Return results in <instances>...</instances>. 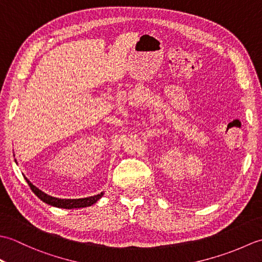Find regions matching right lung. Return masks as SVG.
I'll list each match as a JSON object with an SVG mask.
<instances>
[{"mask_svg":"<svg viewBox=\"0 0 262 262\" xmlns=\"http://www.w3.org/2000/svg\"><path fill=\"white\" fill-rule=\"evenodd\" d=\"M16 162V160H15ZM28 185L31 188V190L36 196L42 200L43 203H46L51 206H54V207H58V208H66V209H73V208H82V207H89V206H92L93 204H96L98 200L103 196V191L99 194H94V196L91 197H86V198H79V199H60L56 198L53 196H49V194L45 193L41 191L40 189H38L36 186H33L32 183L27 179Z\"/></svg>","mask_w":262,"mask_h":262,"instance_id":"right-lung-1","label":"right lung"}]
</instances>
